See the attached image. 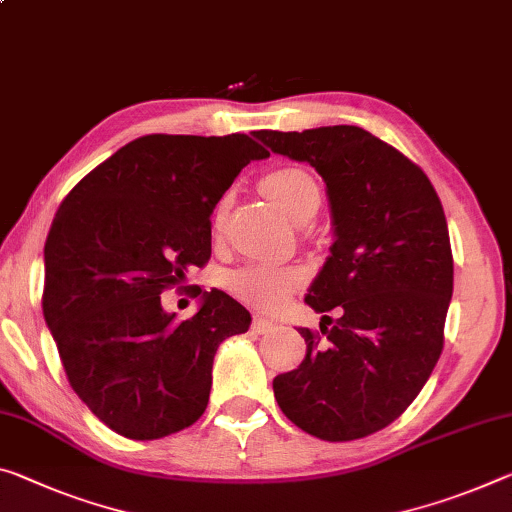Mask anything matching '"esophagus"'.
Wrapping results in <instances>:
<instances>
[{
	"mask_svg": "<svg viewBox=\"0 0 512 512\" xmlns=\"http://www.w3.org/2000/svg\"><path fill=\"white\" fill-rule=\"evenodd\" d=\"M275 328V323L271 319H266V316L257 314L253 319V330L259 332V335H264V332H271Z\"/></svg>",
	"mask_w": 512,
	"mask_h": 512,
	"instance_id": "obj_1",
	"label": "esophagus"
}]
</instances>
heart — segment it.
I'll return each mask as SVG.
<instances>
[{"mask_svg": "<svg viewBox=\"0 0 512 512\" xmlns=\"http://www.w3.org/2000/svg\"><path fill=\"white\" fill-rule=\"evenodd\" d=\"M262 191L271 198L275 207H280L291 221L303 223L312 218L321 202V191L314 177L300 166H280L269 170L262 177ZM230 196L221 198L216 207V227L225 221ZM300 282V273L285 266L253 264L237 271L230 278L232 294L239 300L255 307L280 305L287 294Z\"/></svg>", "mask_w": 512, "mask_h": 512, "instance_id": "obj_1", "label": "heart"}]
</instances>
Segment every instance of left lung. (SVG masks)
Returning <instances> with one entry per match:
<instances>
[{"label": "left lung", "instance_id": "8db88e82", "mask_svg": "<svg viewBox=\"0 0 512 512\" xmlns=\"http://www.w3.org/2000/svg\"><path fill=\"white\" fill-rule=\"evenodd\" d=\"M257 139L326 180L337 237L305 300L339 319L300 328L305 358L273 378L275 401L319 440H360L399 419L440 360L453 294L442 202L415 161L362 127Z\"/></svg>", "mask_w": 512, "mask_h": 512}]
</instances>
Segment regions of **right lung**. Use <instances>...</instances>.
Returning a JSON list of instances; mask_svg holds the SVG:
<instances>
[{
	"mask_svg": "<svg viewBox=\"0 0 512 512\" xmlns=\"http://www.w3.org/2000/svg\"><path fill=\"white\" fill-rule=\"evenodd\" d=\"M248 134L134 139L63 198L45 241L43 314L81 401L129 440H159L202 417L218 344L250 326L221 289L175 321L161 294L212 257L216 202L253 159Z\"/></svg>",
	"mask_w": 512,
	"mask_h": 512,
	"instance_id": "obj_1",
	"label": "right lung"
}]
</instances>
